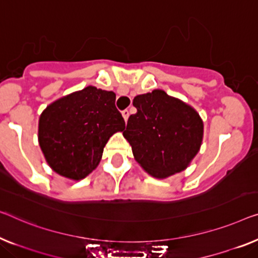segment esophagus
<instances>
[{"label": "esophagus", "mask_w": 258, "mask_h": 258, "mask_svg": "<svg viewBox=\"0 0 258 258\" xmlns=\"http://www.w3.org/2000/svg\"><path fill=\"white\" fill-rule=\"evenodd\" d=\"M121 114H122V117H124V119H125V121L127 120L128 119V116H130V112H128V110H124L121 112Z\"/></svg>", "instance_id": "obj_1"}]
</instances>
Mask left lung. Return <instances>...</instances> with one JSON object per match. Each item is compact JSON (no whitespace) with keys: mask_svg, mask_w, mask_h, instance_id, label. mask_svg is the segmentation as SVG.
I'll return each mask as SVG.
<instances>
[{"mask_svg":"<svg viewBox=\"0 0 258 258\" xmlns=\"http://www.w3.org/2000/svg\"><path fill=\"white\" fill-rule=\"evenodd\" d=\"M133 105L137 113L131 114L122 134L141 167L157 178L185 169L202 145L199 114L163 90L137 96Z\"/></svg>","mask_w":258,"mask_h":258,"instance_id":"obj_1","label":"left lung"}]
</instances>
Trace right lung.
I'll return each mask as SVG.
<instances>
[{"label": "right lung", "instance_id": "1", "mask_svg": "<svg viewBox=\"0 0 258 258\" xmlns=\"http://www.w3.org/2000/svg\"><path fill=\"white\" fill-rule=\"evenodd\" d=\"M114 102V92L89 86L46 107L38 138L53 170L81 179L98 166L110 137L125 128Z\"/></svg>", "mask_w": 258, "mask_h": 258}]
</instances>
